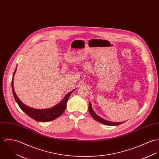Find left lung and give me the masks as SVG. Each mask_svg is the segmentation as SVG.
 <instances>
[{
  "label": "left lung",
  "mask_w": 159,
  "mask_h": 159,
  "mask_svg": "<svg viewBox=\"0 0 159 159\" xmlns=\"http://www.w3.org/2000/svg\"><path fill=\"white\" fill-rule=\"evenodd\" d=\"M88 110H89V112L91 115V116L93 118V119H94L95 120H96L97 121L101 123L104 124L105 125H118L121 124L123 123L124 122H121V123H115V122H111V121H107L106 120L103 118H102L101 117L99 116L94 111V110H93V108H92V106H91V102H89V106H88Z\"/></svg>",
  "instance_id": "left-lung-1"
}]
</instances>
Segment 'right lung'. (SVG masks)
I'll return each instance as SVG.
<instances>
[{
    "label": "right lung",
    "mask_w": 159,
    "mask_h": 159,
    "mask_svg": "<svg viewBox=\"0 0 159 159\" xmlns=\"http://www.w3.org/2000/svg\"><path fill=\"white\" fill-rule=\"evenodd\" d=\"M16 69L13 73V79L11 81V87H12V91L13 94L15 98V101H16L18 106L20 108V109L25 112L28 116H29L32 119L35 120L36 121L38 122H48L52 121L53 120L58 118L60 116L63 112L65 111L66 107V104L68 102V100L71 94V93L73 92L74 90L71 91L69 93H68L63 99L57 105L54 106L50 108H46V109H36L34 108H31L29 106H25L24 104L16 96L14 87H13V79H14V75L16 72Z\"/></svg>",
    "instance_id": "1"
}]
</instances>
